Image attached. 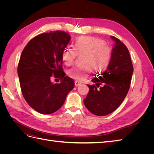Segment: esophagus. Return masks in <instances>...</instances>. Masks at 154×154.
<instances>
[{"label":"esophagus","mask_w":154,"mask_h":154,"mask_svg":"<svg viewBox=\"0 0 154 154\" xmlns=\"http://www.w3.org/2000/svg\"><path fill=\"white\" fill-rule=\"evenodd\" d=\"M74 84H75L76 86H78V85H81V83L78 82V81H75V82H74Z\"/></svg>","instance_id":"esophagus-1"}]
</instances>
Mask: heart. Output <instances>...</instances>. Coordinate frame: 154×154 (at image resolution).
<instances>
[{
	"label": "heart",
	"instance_id": "1",
	"mask_svg": "<svg viewBox=\"0 0 154 154\" xmlns=\"http://www.w3.org/2000/svg\"><path fill=\"white\" fill-rule=\"evenodd\" d=\"M112 50L108 44L94 36H82L78 38L74 49L66 48L62 54L63 63L71 66L75 61L77 54L83 55L82 66H75L68 70L70 78L83 81L90 75L92 69L96 72H101L107 68L110 62Z\"/></svg>",
	"mask_w": 154,
	"mask_h": 154
}]
</instances>
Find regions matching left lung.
<instances>
[{"label":"left lung","mask_w":154,"mask_h":154,"mask_svg":"<svg viewBox=\"0 0 154 154\" xmlns=\"http://www.w3.org/2000/svg\"><path fill=\"white\" fill-rule=\"evenodd\" d=\"M112 57L106 70L92 81L96 85L89 88L83 100L87 109L93 114L103 116L109 114L122 103L128 92L134 71L131 58L126 45L115 36ZM100 74V73H99ZM102 87L97 89L100 85Z\"/></svg>","instance_id":"left-lung-1"}]
</instances>
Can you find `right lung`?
<instances>
[{"label": "right lung", "mask_w": 154, "mask_h": 154, "mask_svg": "<svg viewBox=\"0 0 154 154\" xmlns=\"http://www.w3.org/2000/svg\"><path fill=\"white\" fill-rule=\"evenodd\" d=\"M71 40L62 31L36 36L22 51L18 65V75L22 95L28 105L38 112H55L66 101L74 86L72 78L63 71L62 54ZM53 77L61 80L53 84Z\"/></svg>", "instance_id": "obj_1"}]
</instances>
